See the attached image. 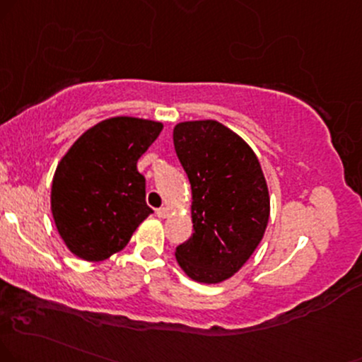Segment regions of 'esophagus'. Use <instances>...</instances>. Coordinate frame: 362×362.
<instances>
[{
	"instance_id": "obj_1",
	"label": "esophagus",
	"mask_w": 362,
	"mask_h": 362,
	"mask_svg": "<svg viewBox=\"0 0 362 362\" xmlns=\"http://www.w3.org/2000/svg\"><path fill=\"white\" fill-rule=\"evenodd\" d=\"M156 215H158L159 218H168L169 216V208H166V206L158 208V209H156Z\"/></svg>"
}]
</instances>
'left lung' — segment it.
Masks as SVG:
<instances>
[{
    "label": "left lung",
    "instance_id": "left-lung-1",
    "mask_svg": "<svg viewBox=\"0 0 362 362\" xmlns=\"http://www.w3.org/2000/svg\"><path fill=\"white\" fill-rule=\"evenodd\" d=\"M173 141L191 185L194 230L176 260L196 282L220 284L262 242L270 215L265 176L252 147L216 120L177 124Z\"/></svg>",
    "mask_w": 362,
    "mask_h": 362
}]
</instances>
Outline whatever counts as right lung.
<instances>
[{
  "instance_id": "right-lung-1",
  "label": "right lung",
  "mask_w": 362,
  "mask_h": 362,
  "mask_svg": "<svg viewBox=\"0 0 362 362\" xmlns=\"http://www.w3.org/2000/svg\"><path fill=\"white\" fill-rule=\"evenodd\" d=\"M163 124L136 117L102 120L58 163L52 182L57 230L74 255L100 262L122 250L153 209L137 160Z\"/></svg>"
}]
</instances>
